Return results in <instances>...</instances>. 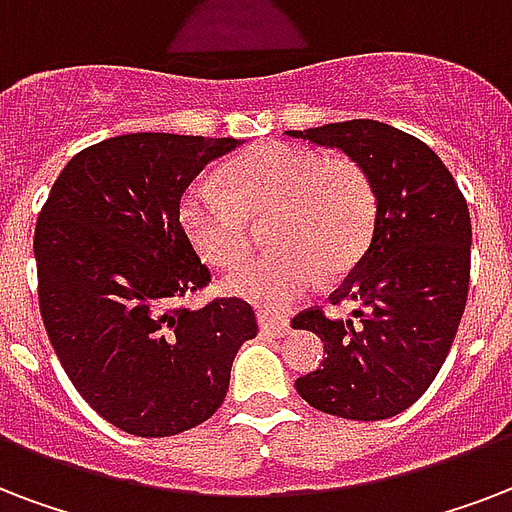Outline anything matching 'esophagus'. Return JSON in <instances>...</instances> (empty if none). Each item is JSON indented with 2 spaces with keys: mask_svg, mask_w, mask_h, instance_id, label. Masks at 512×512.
<instances>
[{
  "mask_svg": "<svg viewBox=\"0 0 512 512\" xmlns=\"http://www.w3.org/2000/svg\"><path fill=\"white\" fill-rule=\"evenodd\" d=\"M257 325L263 330V335H273V338H282L290 333V319L276 317L271 311H257Z\"/></svg>",
  "mask_w": 512,
  "mask_h": 512,
  "instance_id": "1",
  "label": "esophagus"
}]
</instances>
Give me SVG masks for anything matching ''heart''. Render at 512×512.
<instances>
[{
  "instance_id": "b5f03b06",
  "label": "heart",
  "mask_w": 512,
  "mask_h": 512,
  "mask_svg": "<svg viewBox=\"0 0 512 512\" xmlns=\"http://www.w3.org/2000/svg\"><path fill=\"white\" fill-rule=\"evenodd\" d=\"M271 212L273 244L225 273L222 287L239 298L279 306L360 260L376 222L368 174L349 158L300 144H263L228 163L225 185L198 177L185 187L179 220L193 247L214 265L244 255L252 217Z\"/></svg>"
}]
</instances>
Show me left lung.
Returning <instances> with one entry per match:
<instances>
[{"instance_id":"1","label":"left lung","mask_w":512,"mask_h":512,"mask_svg":"<svg viewBox=\"0 0 512 512\" xmlns=\"http://www.w3.org/2000/svg\"><path fill=\"white\" fill-rule=\"evenodd\" d=\"M287 136L335 147L368 174L376 193L373 239L330 295L354 303L349 319L306 308L292 325L325 341V362L295 381L317 411L381 421L411 408L454 343L470 287L473 225L462 190L416 136L346 120Z\"/></svg>"}]
</instances>
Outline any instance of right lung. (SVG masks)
<instances>
[{
    "instance_id": "right-lung-1",
    "label": "right lung",
    "mask_w": 512,
    "mask_h": 512,
    "mask_svg": "<svg viewBox=\"0 0 512 512\" xmlns=\"http://www.w3.org/2000/svg\"><path fill=\"white\" fill-rule=\"evenodd\" d=\"M239 139L123 134L66 163L34 230L39 311L66 376L136 438L198 427L225 400L255 338L247 300H179L209 284L179 222L185 187Z\"/></svg>"
}]
</instances>
